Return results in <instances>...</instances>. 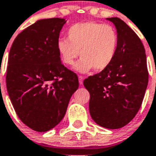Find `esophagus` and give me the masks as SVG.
I'll return each instance as SVG.
<instances>
[{
  "mask_svg": "<svg viewBox=\"0 0 156 156\" xmlns=\"http://www.w3.org/2000/svg\"><path fill=\"white\" fill-rule=\"evenodd\" d=\"M83 80H84L83 76L79 75V76H78V82H79V84H80V85H82V84L83 83Z\"/></svg>",
  "mask_w": 156,
  "mask_h": 156,
  "instance_id": "obj_1",
  "label": "esophagus"
}]
</instances>
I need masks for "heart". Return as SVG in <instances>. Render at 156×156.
<instances>
[{
    "instance_id": "heart-1",
    "label": "heart",
    "mask_w": 156,
    "mask_h": 156,
    "mask_svg": "<svg viewBox=\"0 0 156 156\" xmlns=\"http://www.w3.org/2000/svg\"><path fill=\"white\" fill-rule=\"evenodd\" d=\"M67 39H59L57 49L63 64L72 66L80 55L74 69L87 73L92 69L101 71L113 61L118 47V34L112 26L87 21L72 25Z\"/></svg>"
}]
</instances>
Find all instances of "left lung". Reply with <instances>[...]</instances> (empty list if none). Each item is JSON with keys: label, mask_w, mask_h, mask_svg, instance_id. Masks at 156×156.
I'll return each mask as SVG.
<instances>
[{"label": "left lung", "mask_w": 156, "mask_h": 156, "mask_svg": "<svg viewBox=\"0 0 156 156\" xmlns=\"http://www.w3.org/2000/svg\"><path fill=\"white\" fill-rule=\"evenodd\" d=\"M118 34L116 56L107 69L83 81L90 93L89 112L98 125L123 127L141 106L148 85L146 55L141 40L123 20L107 18Z\"/></svg>", "instance_id": "8db88e82"}]
</instances>
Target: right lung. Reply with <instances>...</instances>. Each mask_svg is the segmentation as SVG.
I'll list each match as a JSON object with an SVG mask.
<instances>
[{
	"label": "right lung",
	"mask_w": 156,
	"mask_h": 156,
	"mask_svg": "<svg viewBox=\"0 0 156 156\" xmlns=\"http://www.w3.org/2000/svg\"><path fill=\"white\" fill-rule=\"evenodd\" d=\"M66 20H37L20 33L9 53L6 87L17 116L32 130L57 126L78 87L75 73L64 67L57 49Z\"/></svg>",
	"instance_id": "1"
}]
</instances>
